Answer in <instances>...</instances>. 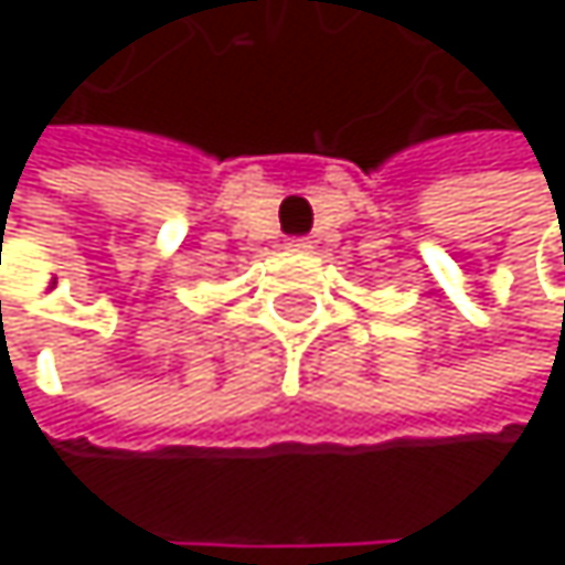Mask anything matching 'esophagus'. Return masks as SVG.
Returning a JSON list of instances; mask_svg holds the SVG:
<instances>
[{"mask_svg":"<svg viewBox=\"0 0 565 565\" xmlns=\"http://www.w3.org/2000/svg\"><path fill=\"white\" fill-rule=\"evenodd\" d=\"M287 248H290V252H307L310 242H307V238H287Z\"/></svg>","mask_w":565,"mask_h":565,"instance_id":"obj_1","label":"esophagus"}]
</instances>
